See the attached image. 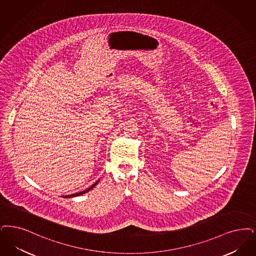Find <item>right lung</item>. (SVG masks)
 <instances>
[{"label":"right lung","instance_id":"right-lung-1","mask_svg":"<svg viewBox=\"0 0 256 256\" xmlns=\"http://www.w3.org/2000/svg\"><path fill=\"white\" fill-rule=\"evenodd\" d=\"M100 180H97L94 184H92L88 190H84V192H77V194H74L70 195H66V196H62V197H64V198H72V197H76V196H80V195L84 194H86L88 192H90V190H92V188L96 186V184H98V182H99Z\"/></svg>","mask_w":256,"mask_h":256}]
</instances>
